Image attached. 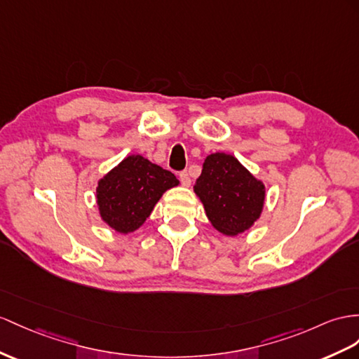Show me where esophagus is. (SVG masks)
<instances>
[{"label":"esophagus","instance_id":"esophagus-1","mask_svg":"<svg viewBox=\"0 0 359 359\" xmlns=\"http://www.w3.org/2000/svg\"><path fill=\"white\" fill-rule=\"evenodd\" d=\"M179 179H180L183 187H189L191 185V177H189V172L188 171H182Z\"/></svg>","mask_w":359,"mask_h":359}]
</instances>
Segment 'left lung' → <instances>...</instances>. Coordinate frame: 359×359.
Segmentation results:
<instances>
[{"label":"left lung","instance_id":"left-lung-1","mask_svg":"<svg viewBox=\"0 0 359 359\" xmlns=\"http://www.w3.org/2000/svg\"><path fill=\"white\" fill-rule=\"evenodd\" d=\"M194 192L218 232L235 236L250 229L261 217L265 187L261 180L226 153L209 154Z\"/></svg>","mask_w":359,"mask_h":359}]
</instances>
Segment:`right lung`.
<instances>
[{
    "instance_id": "obj_1",
    "label": "right lung",
    "mask_w": 359,
    "mask_h": 359,
    "mask_svg": "<svg viewBox=\"0 0 359 359\" xmlns=\"http://www.w3.org/2000/svg\"><path fill=\"white\" fill-rule=\"evenodd\" d=\"M177 185L171 171L140 154L127 156L98 182L100 217L118 233L135 232L150 217L163 192Z\"/></svg>"
}]
</instances>
